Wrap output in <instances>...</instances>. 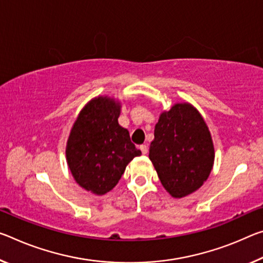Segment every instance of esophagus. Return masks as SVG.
I'll list each match as a JSON object with an SVG mask.
<instances>
[{"mask_svg": "<svg viewBox=\"0 0 263 263\" xmlns=\"http://www.w3.org/2000/svg\"><path fill=\"white\" fill-rule=\"evenodd\" d=\"M140 151L143 152V154H147V152H148L147 145H140Z\"/></svg>", "mask_w": 263, "mask_h": 263, "instance_id": "1", "label": "esophagus"}]
</instances>
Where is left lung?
Masks as SVG:
<instances>
[{"label":"left lung","mask_w":263,"mask_h":263,"mask_svg":"<svg viewBox=\"0 0 263 263\" xmlns=\"http://www.w3.org/2000/svg\"><path fill=\"white\" fill-rule=\"evenodd\" d=\"M148 158L173 198H184L203 185L214 165V145L206 122L192 104L176 103L161 112Z\"/></svg>","instance_id":"left-lung-1"}]
</instances>
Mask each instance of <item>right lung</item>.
Masks as SVG:
<instances>
[{"label":"right lung","mask_w":263,"mask_h":263,"mask_svg":"<svg viewBox=\"0 0 263 263\" xmlns=\"http://www.w3.org/2000/svg\"><path fill=\"white\" fill-rule=\"evenodd\" d=\"M122 103L98 96L85 104L74 120L65 156L77 184L87 192L103 195L118 184L125 168L141 152L118 123Z\"/></svg>","instance_id":"add662e5"}]
</instances>
